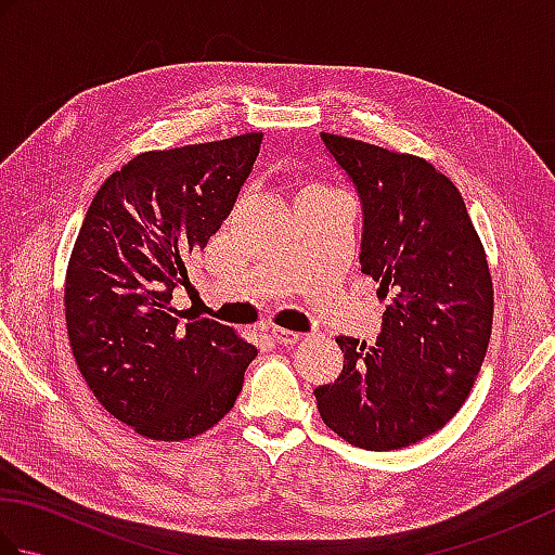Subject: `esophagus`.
<instances>
[{"instance_id":"obj_1","label":"esophagus","mask_w":555,"mask_h":555,"mask_svg":"<svg viewBox=\"0 0 555 555\" xmlns=\"http://www.w3.org/2000/svg\"><path fill=\"white\" fill-rule=\"evenodd\" d=\"M269 336H271V340H274V344H281V346H293V344H298V340H300V334L288 332V328H279V326L271 328Z\"/></svg>"}]
</instances>
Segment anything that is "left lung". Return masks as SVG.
Listing matches in <instances>:
<instances>
[{
    "instance_id": "8db88e82",
    "label": "left lung",
    "mask_w": 555,
    "mask_h": 555,
    "mask_svg": "<svg viewBox=\"0 0 555 555\" xmlns=\"http://www.w3.org/2000/svg\"><path fill=\"white\" fill-rule=\"evenodd\" d=\"M362 205L360 264L386 305L376 346L338 336L344 372L314 388L328 429L364 451L439 431L487 356L493 288L457 188L427 159L320 133Z\"/></svg>"
}]
</instances>
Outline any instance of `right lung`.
<instances>
[{
  "instance_id": "1",
  "label": "right lung",
  "mask_w": 555,
  "mask_h": 555,
  "mask_svg": "<svg viewBox=\"0 0 555 555\" xmlns=\"http://www.w3.org/2000/svg\"><path fill=\"white\" fill-rule=\"evenodd\" d=\"M262 133L143 152L92 197L66 271V328L82 379L140 436L183 441L233 408L257 348L207 317L181 326L173 288L227 221Z\"/></svg>"
}]
</instances>
